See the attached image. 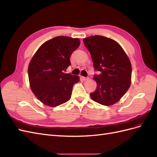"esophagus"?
I'll list each match as a JSON object with an SVG mask.
<instances>
[{
	"label": "esophagus",
	"instance_id": "obj_1",
	"mask_svg": "<svg viewBox=\"0 0 157 157\" xmlns=\"http://www.w3.org/2000/svg\"><path fill=\"white\" fill-rule=\"evenodd\" d=\"M82 78L84 81H86V80H88L89 79L88 77H82Z\"/></svg>",
	"mask_w": 157,
	"mask_h": 157
}]
</instances>
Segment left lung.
Masks as SVG:
<instances>
[{
  "instance_id": "left-lung-1",
  "label": "left lung",
  "mask_w": 157,
  "mask_h": 157,
  "mask_svg": "<svg viewBox=\"0 0 157 157\" xmlns=\"http://www.w3.org/2000/svg\"><path fill=\"white\" fill-rule=\"evenodd\" d=\"M83 41L91 54L94 68L100 71L93 77L97 86L90 96L101 105H113L130 86L131 62L122 47L113 39L95 35L83 39Z\"/></svg>"
}]
</instances>
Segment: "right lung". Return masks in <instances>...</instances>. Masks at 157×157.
<instances>
[{
  "label": "right lung",
  "instance_id": "obj_1",
  "mask_svg": "<svg viewBox=\"0 0 157 157\" xmlns=\"http://www.w3.org/2000/svg\"><path fill=\"white\" fill-rule=\"evenodd\" d=\"M80 44L78 38L58 36L44 43L28 66L31 91L43 104L51 107L65 103L71 98L78 75L65 74L70 58Z\"/></svg>",
  "mask_w": 157,
  "mask_h": 157
}]
</instances>
